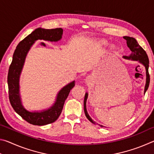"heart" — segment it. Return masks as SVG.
Here are the masks:
<instances>
[{"label": "heart", "instance_id": "heart-1", "mask_svg": "<svg viewBox=\"0 0 154 154\" xmlns=\"http://www.w3.org/2000/svg\"><path fill=\"white\" fill-rule=\"evenodd\" d=\"M100 45H105V44H106V42H105V41H100Z\"/></svg>", "mask_w": 154, "mask_h": 154}]
</instances>
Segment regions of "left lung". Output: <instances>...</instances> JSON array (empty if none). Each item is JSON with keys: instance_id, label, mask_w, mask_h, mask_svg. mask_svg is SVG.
Wrapping results in <instances>:
<instances>
[{"instance_id": "left-lung-1", "label": "left lung", "mask_w": 154, "mask_h": 154, "mask_svg": "<svg viewBox=\"0 0 154 154\" xmlns=\"http://www.w3.org/2000/svg\"><path fill=\"white\" fill-rule=\"evenodd\" d=\"M124 38L126 41L127 46L128 47L130 51H132L131 54L129 56H123V58L125 59L128 60H131L134 61H138L140 62V64H142L143 66H145V70H146V83L145 86V91L144 93L146 92V91L148 89V87H149V82H150V78H149V71H148V69H149V58H148V56L146 54L145 51L141 47H140L139 43L133 37H130V36H124ZM88 96V94L86 92L85 94V98H84V101H83V105H84V112L85 115L86 116V118L89 121L92 122V124H96L95 122L92 120V119L90 118L89 114L88 113L87 109H86V101L87 98ZM100 126L103 127V126L102 125H100Z\"/></svg>"}]
</instances>
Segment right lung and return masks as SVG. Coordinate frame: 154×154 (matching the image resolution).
<instances>
[{"instance_id":"right-lung-1","label":"right lung","mask_w":154,"mask_h":154,"mask_svg":"<svg viewBox=\"0 0 154 154\" xmlns=\"http://www.w3.org/2000/svg\"><path fill=\"white\" fill-rule=\"evenodd\" d=\"M62 33L63 30L60 28L54 29L36 28L20 41L13 55V60L9 66L7 77L9 101L15 111L24 120L32 125L44 126L57 120L62 111L64 102L70 91L75 86V81L65 85L59 91L54 105L48 109L41 111L31 112L28 111L24 107L21 101L20 77L28 51L36 41L44 40L56 42L61 39Z\"/></svg>"}]
</instances>
